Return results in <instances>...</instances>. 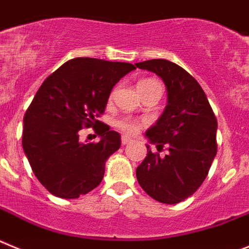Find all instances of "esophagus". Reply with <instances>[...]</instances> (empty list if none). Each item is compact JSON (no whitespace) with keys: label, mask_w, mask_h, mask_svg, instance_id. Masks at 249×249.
Returning <instances> with one entry per match:
<instances>
[{"label":"esophagus","mask_w":249,"mask_h":249,"mask_svg":"<svg viewBox=\"0 0 249 249\" xmlns=\"http://www.w3.org/2000/svg\"><path fill=\"white\" fill-rule=\"evenodd\" d=\"M130 142H131V139H130L129 136H126V135L122 136V144L123 145H127V144H130Z\"/></svg>","instance_id":"1"}]
</instances>
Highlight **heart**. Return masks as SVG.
<instances>
[{
    "label": "heart",
    "mask_w": 249,
    "mask_h": 249,
    "mask_svg": "<svg viewBox=\"0 0 249 249\" xmlns=\"http://www.w3.org/2000/svg\"><path fill=\"white\" fill-rule=\"evenodd\" d=\"M151 83H155V80H151V79L142 80V82L139 83L138 87H144V86H147V84H151ZM115 126L118 127V129L123 130L124 133L134 135V134H138L139 131H140L142 124L139 123L138 120L131 119V118H122V119L116 120Z\"/></svg>",
    "instance_id": "1"
}]
</instances>
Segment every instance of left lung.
<instances>
[{"label":"left lung","mask_w":249,"mask_h":249,"mask_svg":"<svg viewBox=\"0 0 249 249\" xmlns=\"http://www.w3.org/2000/svg\"><path fill=\"white\" fill-rule=\"evenodd\" d=\"M152 71L166 86L167 105L145 136L160 156L146 145L147 155L136 169L139 185L154 200L175 205L202 185L217 154V119L205 91L190 73L166 59L136 63Z\"/></svg>","instance_id":"obj_1"}]
</instances>
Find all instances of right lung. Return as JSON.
Returning a JSON list of instances; mask_svg holds the SVG:
<instances>
[{
  "mask_svg": "<svg viewBox=\"0 0 249 249\" xmlns=\"http://www.w3.org/2000/svg\"><path fill=\"white\" fill-rule=\"evenodd\" d=\"M135 66L74 58L38 89L23 118L22 146L38 181L54 196L78 198L104 178L105 161L122 145L119 133L97 120L109 95ZM97 126L98 143H80L79 130Z\"/></svg>",
  "mask_w": 249,
  "mask_h": 249,
  "instance_id": "right-lung-1",
  "label": "right lung"
}]
</instances>
